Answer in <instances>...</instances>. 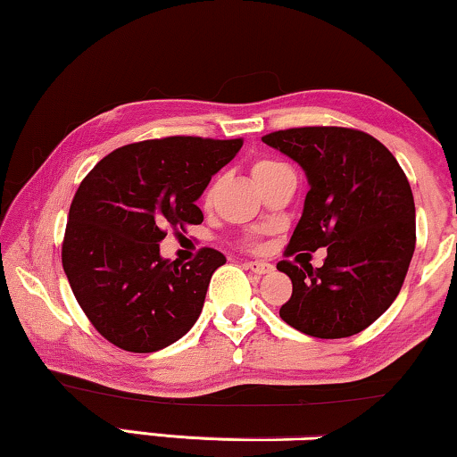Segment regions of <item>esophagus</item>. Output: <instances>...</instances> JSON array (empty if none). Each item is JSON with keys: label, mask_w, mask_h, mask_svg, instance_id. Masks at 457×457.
Wrapping results in <instances>:
<instances>
[{"label": "esophagus", "mask_w": 457, "mask_h": 457, "mask_svg": "<svg viewBox=\"0 0 457 457\" xmlns=\"http://www.w3.org/2000/svg\"><path fill=\"white\" fill-rule=\"evenodd\" d=\"M247 269L256 272V275H266V272H270L275 266L270 262H262V260H252V262H247Z\"/></svg>", "instance_id": "1"}]
</instances>
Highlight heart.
Listing matches in <instances>:
<instances>
[{
  "label": "heart",
  "mask_w": 457,
  "mask_h": 457,
  "mask_svg": "<svg viewBox=\"0 0 457 457\" xmlns=\"http://www.w3.org/2000/svg\"><path fill=\"white\" fill-rule=\"evenodd\" d=\"M281 168H286V165L279 162H272V159H258V162L252 165V176L253 180H256V185L260 187L264 180H269V178L275 174V171H279ZM210 197H212V191L207 193V199Z\"/></svg>",
  "instance_id": "1"
}]
</instances>
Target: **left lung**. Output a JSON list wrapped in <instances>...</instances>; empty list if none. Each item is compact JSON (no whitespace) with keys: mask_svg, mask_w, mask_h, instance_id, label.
Instances as JSON below:
<instances>
[{"mask_svg":"<svg viewBox=\"0 0 457 457\" xmlns=\"http://www.w3.org/2000/svg\"><path fill=\"white\" fill-rule=\"evenodd\" d=\"M304 170V210L287 253L328 247L321 269L281 260L294 292L279 315L323 340L359 334L401 292L416 250V205L401 165L351 128H292L262 136Z\"/></svg>","mask_w":457,"mask_h":457,"instance_id":"left-lung-1","label":"left lung"}]
</instances>
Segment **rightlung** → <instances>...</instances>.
I'll use <instances>...</instances> for the list:
<instances>
[{
    "label": "right lung",
    "instance_id": "obj_1",
    "mask_svg": "<svg viewBox=\"0 0 457 457\" xmlns=\"http://www.w3.org/2000/svg\"><path fill=\"white\" fill-rule=\"evenodd\" d=\"M243 146L241 138L170 136L121 146L77 188L62 269L100 336L129 353H155L193 328L220 252L182 264L159 253L170 227L204 222L197 199Z\"/></svg>",
    "mask_w": 457,
    "mask_h": 457
}]
</instances>
